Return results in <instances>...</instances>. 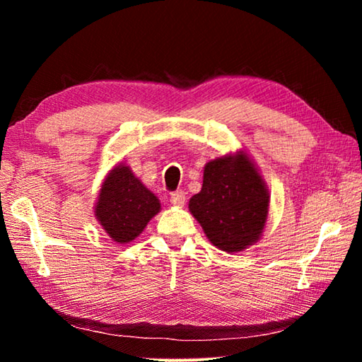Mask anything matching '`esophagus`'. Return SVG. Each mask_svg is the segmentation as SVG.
Listing matches in <instances>:
<instances>
[{
    "mask_svg": "<svg viewBox=\"0 0 362 362\" xmlns=\"http://www.w3.org/2000/svg\"><path fill=\"white\" fill-rule=\"evenodd\" d=\"M185 199L187 198H185V193H183V192H175V193L170 194V204H174L177 207L185 204Z\"/></svg>",
    "mask_w": 362,
    "mask_h": 362,
    "instance_id": "34e87169",
    "label": "esophagus"
}]
</instances>
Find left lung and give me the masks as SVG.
<instances>
[{
    "mask_svg": "<svg viewBox=\"0 0 362 362\" xmlns=\"http://www.w3.org/2000/svg\"><path fill=\"white\" fill-rule=\"evenodd\" d=\"M207 240L225 252H240L260 240L269 193L246 151L228 153L206 163L201 192L188 203Z\"/></svg>",
    "mask_w": 362,
    "mask_h": 362,
    "instance_id": "1",
    "label": "left lung"
}]
</instances>
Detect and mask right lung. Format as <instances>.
Returning <instances> with one entry per match:
<instances>
[{"instance_id":"add662e5","label":"right lung","mask_w":362,"mask_h":362,"mask_svg":"<svg viewBox=\"0 0 362 362\" xmlns=\"http://www.w3.org/2000/svg\"><path fill=\"white\" fill-rule=\"evenodd\" d=\"M161 211V203L140 182L129 166L116 164L103 179L94 216L115 243L127 244L145 230Z\"/></svg>"}]
</instances>
